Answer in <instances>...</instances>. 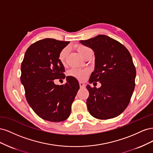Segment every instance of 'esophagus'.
Here are the masks:
<instances>
[{
  "label": "esophagus",
  "instance_id": "34e87169",
  "mask_svg": "<svg viewBox=\"0 0 153 153\" xmlns=\"http://www.w3.org/2000/svg\"><path fill=\"white\" fill-rule=\"evenodd\" d=\"M79 85L80 88H84L85 87V85L84 84V83H83L82 82H79Z\"/></svg>",
  "mask_w": 153,
  "mask_h": 153
}]
</instances>
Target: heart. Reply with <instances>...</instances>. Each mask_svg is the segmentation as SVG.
I'll return each mask as SVG.
<instances>
[{
	"mask_svg": "<svg viewBox=\"0 0 153 153\" xmlns=\"http://www.w3.org/2000/svg\"><path fill=\"white\" fill-rule=\"evenodd\" d=\"M78 52L83 57L86 53L88 50H90L89 48H88L86 46L79 45L76 47ZM69 53V48L68 47H64L62 48L59 53L58 59L59 61L61 63H64L65 62L67 56ZM89 70L88 69H80V68H73L69 70L68 72V75L71 76L75 77L77 79L79 80H84L86 78V76L89 75Z\"/></svg>",
	"mask_w": 153,
	"mask_h": 153,
	"instance_id": "b5f03b06",
	"label": "heart"
}]
</instances>
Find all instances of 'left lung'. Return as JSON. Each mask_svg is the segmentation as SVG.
<instances>
[{"label": "left lung", "instance_id": "8db88e82", "mask_svg": "<svg viewBox=\"0 0 153 153\" xmlns=\"http://www.w3.org/2000/svg\"><path fill=\"white\" fill-rule=\"evenodd\" d=\"M80 43L94 52V70L89 83L99 82L97 89L86 86L89 96L87 106L90 114L98 119L118 116L126 108L135 86L136 69L128 49L105 35H98Z\"/></svg>", "mask_w": 153, "mask_h": 153}]
</instances>
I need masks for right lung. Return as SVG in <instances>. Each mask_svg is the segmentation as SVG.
<instances>
[{"instance_id": "right-lung-1", "label": "right lung", "mask_w": 153, "mask_h": 153, "mask_svg": "<svg viewBox=\"0 0 153 153\" xmlns=\"http://www.w3.org/2000/svg\"><path fill=\"white\" fill-rule=\"evenodd\" d=\"M69 43L50 38L36 41L27 50L22 63L20 80L26 100L34 112L46 121L61 122L67 119L80 88L73 76H66L64 85H55L53 82L66 78L58 55Z\"/></svg>"}]
</instances>
